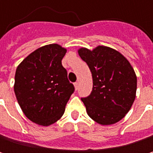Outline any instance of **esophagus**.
I'll use <instances>...</instances> for the list:
<instances>
[{"mask_svg":"<svg viewBox=\"0 0 153 153\" xmlns=\"http://www.w3.org/2000/svg\"><path fill=\"white\" fill-rule=\"evenodd\" d=\"M74 88H75V89H78V88H79V82H75L74 83Z\"/></svg>","mask_w":153,"mask_h":153,"instance_id":"esophagus-1","label":"esophagus"}]
</instances>
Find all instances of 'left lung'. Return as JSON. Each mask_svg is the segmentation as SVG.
I'll use <instances>...</instances> for the list:
<instances>
[{
    "label": "left lung",
    "mask_w": 153,
    "mask_h": 153,
    "mask_svg": "<svg viewBox=\"0 0 153 153\" xmlns=\"http://www.w3.org/2000/svg\"><path fill=\"white\" fill-rule=\"evenodd\" d=\"M80 58L87 63L93 79L91 94L81 98L88 115L101 125H111L125 117L137 93L136 73L119 51L105 46L93 50L80 48Z\"/></svg>",
    "instance_id": "8db88e82"
}]
</instances>
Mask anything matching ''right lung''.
<instances>
[{"label": "right lung", "mask_w": 153, "mask_h": 153, "mask_svg": "<svg viewBox=\"0 0 153 153\" xmlns=\"http://www.w3.org/2000/svg\"><path fill=\"white\" fill-rule=\"evenodd\" d=\"M66 48L58 44L41 47L16 70L14 91L24 114L33 122L49 126L64 114L74 91L62 65Z\"/></svg>", "instance_id": "add662e5"}]
</instances>
